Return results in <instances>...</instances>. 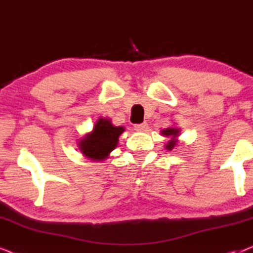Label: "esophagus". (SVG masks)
<instances>
[{
    "mask_svg": "<svg viewBox=\"0 0 253 253\" xmlns=\"http://www.w3.org/2000/svg\"><path fill=\"white\" fill-rule=\"evenodd\" d=\"M147 127H148V124L146 122L140 123V124H134V129L137 131H146Z\"/></svg>",
    "mask_w": 253,
    "mask_h": 253,
    "instance_id": "obj_1",
    "label": "esophagus"
}]
</instances>
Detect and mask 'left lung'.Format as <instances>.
Segmentation results:
<instances>
[{
    "instance_id": "1",
    "label": "left lung",
    "mask_w": 253,
    "mask_h": 253,
    "mask_svg": "<svg viewBox=\"0 0 253 253\" xmlns=\"http://www.w3.org/2000/svg\"><path fill=\"white\" fill-rule=\"evenodd\" d=\"M161 134L164 137L169 138L167 143L165 144V148L168 151H171L172 148L176 147V145L178 143V136H179V127H167L161 131Z\"/></svg>"
}]
</instances>
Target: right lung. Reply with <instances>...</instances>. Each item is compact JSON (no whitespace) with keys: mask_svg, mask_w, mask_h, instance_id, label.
<instances>
[{"mask_svg":"<svg viewBox=\"0 0 253 253\" xmlns=\"http://www.w3.org/2000/svg\"><path fill=\"white\" fill-rule=\"evenodd\" d=\"M124 132L123 126H113L109 119L96 121L91 132L86 133L78 141V147L84 157L94 162L106 160L110 152L119 144V137Z\"/></svg>","mask_w":253,"mask_h":253,"instance_id":"1","label":"right lung"}]
</instances>
